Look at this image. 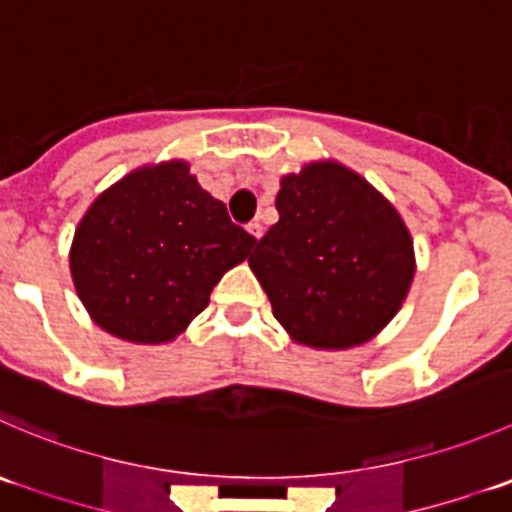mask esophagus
I'll return each mask as SVG.
<instances>
[{
    "label": "esophagus",
    "instance_id": "1",
    "mask_svg": "<svg viewBox=\"0 0 512 512\" xmlns=\"http://www.w3.org/2000/svg\"><path fill=\"white\" fill-rule=\"evenodd\" d=\"M247 232H250V235L255 237V240H260V237H262V225H260V220H252L250 225H247Z\"/></svg>",
    "mask_w": 512,
    "mask_h": 512
}]
</instances>
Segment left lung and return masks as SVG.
<instances>
[{"label":"left lung","instance_id":"8db88e82","mask_svg":"<svg viewBox=\"0 0 512 512\" xmlns=\"http://www.w3.org/2000/svg\"><path fill=\"white\" fill-rule=\"evenodd\" d=\"M280 220L250 267L292 340L345 350L372 340L395 317L415 275L410 232L375 187L337 162L285 175Z\"/></svg>","mask_w":512,"mask_h":512}]
</instances>
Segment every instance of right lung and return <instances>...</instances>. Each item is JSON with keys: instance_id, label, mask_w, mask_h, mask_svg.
<instances>
[{"instance_id": "obj_1", "label": "right lung", "mask_w": 512, "mask_h": 512, "mask_svg": "<svg viewBox=\"0 0 512 512\" xmlns=\"http://www.w3.org/2000/svg\"><path fill=\"white\" fill-rule=\"evenodd\" d=\"M255 242L202 190L187 162L172 160L130 172L89 205L69 270L102 330L160 345L210 305L212 287Z\"/></svg>"}]
</instances>
